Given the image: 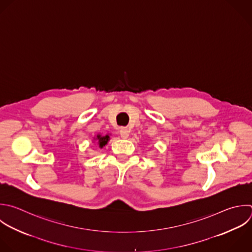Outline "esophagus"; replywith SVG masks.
Instances as JSON below:
<instances>
[{"instance_id": "obj_1", "label": "esophagus", "mask_w": 252, "mask_h": 252, "mask_svg": "<svg viewBox=\"0 0 252 252\" xmlns=\"http://www.w3.org/2000/svg\"><path fill=\"white\" fill-rule=\"evenodd\" d=\"M129 134H130V131H129L128 128H122L120 130V136L123 139H127L129 137Z\"/></svg>"}]
</instances>
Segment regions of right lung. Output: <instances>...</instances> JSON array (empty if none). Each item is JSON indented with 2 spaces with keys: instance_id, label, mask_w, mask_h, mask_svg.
Masks as SVG:
<instances>
[{
  "instance_id": "right-lung-1",
  "label": "right lung",
  "mask_w": 252,
  "mask_h": 252,
  "mask_svg": "<svg viewBox=\"0 0 252 252\" xmlns=\"http://www.w3.org/2000/svg\"><path fill=\"white\" fill-rule=\"evenodd\" d=\"M97 140H98L99 147L102 148L103 146H105V145L107 144V142H108V140H109V136H108V135H105V136L102 137V136L98 135V136H97Z\"/></svg>"
}]
</instances>
